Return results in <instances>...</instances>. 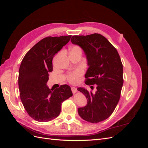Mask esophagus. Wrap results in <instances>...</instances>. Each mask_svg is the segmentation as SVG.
Masks as SVG:
<instances>
[{"mask_svg":"<svg viewBox=\"0 0 148 148\" xmlns=\"http://www.w3.org/2000/svg\"><path fill=\"white\" fill-rule=\"evenodd\" d=\"M71 91H72V92L73 94L77 91V88H76L75 87H71Z\"/></svg>","mask_w":148,"mask_h":148,"instance_id":"34e87169","label":"esophagus"}]
</instances>
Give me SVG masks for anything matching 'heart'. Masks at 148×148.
Listing matches in <instances>:
<instances>
[{"label":"heart","instance_id":"heart-1","mask_svg":"<svg viewBox=\"0 0 148 148\" xmlns=\"http://www.w3.org/2000/svg\"><path fill=\"white\" fill-rule=\"evenodd\" d=\"M82 52L81 51V49L77 46H72L70 48V53H75V52ZM83 74V71L80 69H77L75 70L73 72H71L70 73L68 76H67V79H68V81L72 83V84H75L77 83L79 79L80 78V77H82Z\"/></svg>","mask_w":148,"mask_h":148}]
</instances>
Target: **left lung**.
<instances>
[{"mask_svg": "<svg viewBox=\"0 0 148 148\" xmlns=\"http://www.w3.org/2000/svg\"><path fill=\"white\" fill-rule=\"evenodd\" d=\"M71 42L81 47L86 56V84H96L95 93L78 88L87 99L86 106L78 109V114L89 122H102L112 114L120 99L123 83L120 57L117 49L100 34L73 36Z\"/></svg>", "mask_w": 148, "mask_h": 148, "instance_id": "left-lung-1", "label": "left lung"}]
</instances>
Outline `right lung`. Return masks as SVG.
Returning a JSON list of instances; mask_svg holds the SVG:
<instances>
[{
  "label": "right lung",
  "mask_w": 148,
  "mask_h": 148,
  "mask_svg": "<svg viewBox=\"0 0 148 148\" xmlns=\"http://www.w3.org/2000/svg\"><path fill=\"white\" fill-rule=\"evenodd\" d=\"M71 36L46 37L26 53L18 75L20 99L30 117L40 122H49L59 115L62 102L73 95L70 87L61 85L54 90L47 86L52 59L70 41Z\"/></svg>",
  "instance_id": "obj_1"
}]
</instances>
